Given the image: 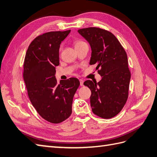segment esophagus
<instances>
[{
  "mask_svg": "<svg viewBox=\"0 0 157 157\" xmlns=\"http://www.w3.org/2000/svg\"><path fill=\"white\" fill-rule=\"evenodd\" d=\"M79 81H80V85H81V86H84V81H83V80L82 79H80Z\"/></svg>",
  "mask_w": 157,
  "mask_h": 157,
  "instance_id": "esophagus-1",
  "label": "esophagus"
}]
</instances>
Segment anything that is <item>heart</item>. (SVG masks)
<instances>
[{
  "label": "heart",
  "mask_w": 157,
  "mask_h": 157,
  "mask_svg": "<svg viewBox=\"0 0 157 157\" xmlns=\"http://www.w3.org/2000/svg\"><path fill=\"white\" fill-rule=\"evenodd\" d=\"M82 43H84V42H82V41H76L75 43V47H76V46L79 45V44H82Z\"/></svg>",
  "instance_id": "b5f03b06"
}]
</instances>
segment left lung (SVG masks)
<instances>
[{
	"label": "left lung",
	"instance_id": "obj_1",
	"mask_svg": "<svg viewBox=\"0 0 157 157\" xmlns=\"http://www.w3.org/2000/svg\"><path fill=\"white\" fill-rule=\"evenodd\" d=\"M91 48L90 64H97L101 81L87 80L84 85L91 90L90 106L94 114L103 118L116 116L128 98L131 72L127 55L113 34L96 27L79 29Z\"/></svg>",
	"mask_w": 157,
	"mask_h": 157
}]
</instances>
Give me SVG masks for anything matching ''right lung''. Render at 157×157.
<instances>
[{"label": "right lung", "mask_w": 157, "mask_h": 157, "mask_svg": "<svg viewBox=\"0 0 157 157\" xmlns=\"http://www.w3.org/2000/svg\"><path fill=\"white\" fill-rule=\"evenodd\" d=\"M70 33L48 32L37 36L25 58L23 78L30 101L44 119L55 124L71 116L72 99L80 85L76 78L61 80L58 84L55 77L60 44Z\"/></svg>", "instance_id": "right-lung-1"}]
</instances>
